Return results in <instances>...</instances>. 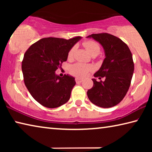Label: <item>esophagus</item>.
<instances>
[{"label":"esophagus","mask_w":152,"mask_h":152,"mask_svg":"<svg viewBox=\"0 0 152 152\" xmlns=\"http://www.w3.org/2000/svg\"><path fill=\"white\" fill-rule=\"evenodd\" d=\"M75 80H76V82H77V83H78V82H82V78H76Z\"/></svg>","instance_id":"esophagus-1"}]
</instances>
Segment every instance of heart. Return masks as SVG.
<instances>
[{
  "label": "heart",
  "instance_id": "heart-1",
  "mask_svg": "<svg viewBox=\"0 0 152 152\" xmlns=\"http://www.w3.org/2000/svg\"><path fill=\"white\" fill-rule=\"evenodd\" d=\"M83 45L86 48L87 51L92 56H97L101 51V47L96 42L92 40L86 41L83 43ZM75 48L72 47L70 48L68 53V58L71 59L73 57ZM91 67L82 63H76L72 65L70 68V72L72 75L77 77H83L86 75L88 72L91 70Z\"/></svg>",
  "mask_w": 152,
  "mask_h": 152
}]
</instances>
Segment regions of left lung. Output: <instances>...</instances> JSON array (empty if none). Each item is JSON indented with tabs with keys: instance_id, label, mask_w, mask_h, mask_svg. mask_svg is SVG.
<instances>
[{
	"instance_id": "left-lung-1",
	"label": "left lung",
	"mask_w": 152,
	"mask_h": 152,
	"mask_svg": "<svg viewBox=\"0 0 152 152\" xmlns=\"http://www.w3.org/2000/svg\"><path fill=\"white\" fill-rule=\"evenodd\" d=\"M102 45L106 58L101 68L94 74L100 82L92 79L93 86L87 92L90 101L102 108L119 103L127 94L132 81L134 63L132 52L125 42L107 33L88 35Z\"/></svg>"
}]
</instances>
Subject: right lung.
<instances>
[{
  "mask_svg": "<svg viewBox=\"0 0 152 152\" xmlns=\"http://www.w3.org/2000/svg\"><path fill=\"white\" fill-rule=\"evenodd\" d=\"M80 39V36L70 39L43 38L25 51L21 66L25 84L43 107L56 108L70 99L75 79L68 74L60 77L55 71L67 60L69 50Z\"/></svg>",
  "mask_w": 152,
  "mask_h": 152,
  "instance_id": "obj_1",
  "label": "right lung"
}]
</instances>
